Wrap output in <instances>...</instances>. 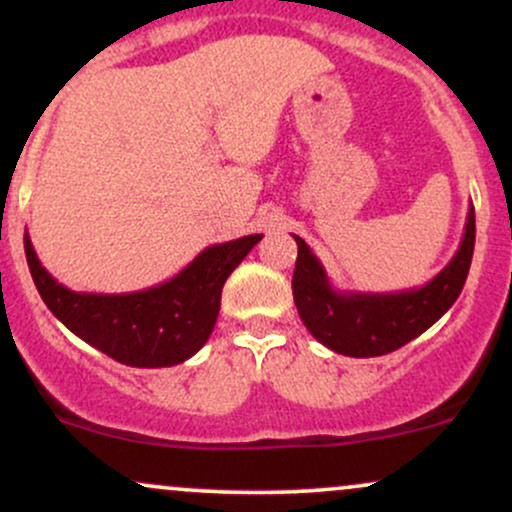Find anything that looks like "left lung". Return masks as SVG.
<instances>
[{
	"mask_svg": "<svg viewBox=\"0 0 512 512\" xmlns=\"http://www.w3.org/2000/svg\"><path fill=\"white\" fill-rule=\"evenodd\" d=\"M474 231V207H469L455 257L428 284L395 293L334 289L313 250L293 236L298 245L293 301L303 325L317 342L344 356L370 358L397 351L424 334L457 301L472 264Z\"/></svg>",
	"mask_w": 512,
	"mask_h": 512,
	"instance_id": "8db88e82",
	"label": "left lung"
}]
</instances>
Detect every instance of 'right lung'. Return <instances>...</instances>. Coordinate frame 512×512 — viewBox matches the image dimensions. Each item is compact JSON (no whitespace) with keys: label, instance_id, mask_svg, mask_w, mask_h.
I'll return each mask as SVG.
<instances>
[{"label":"right lung","instance_id":"1","mask_svg":"<svg viewBox=\"0 0 512 512\" xmlns=\"http://www.w3.org/2000/svg\"><path fill=\"white\" fill-rule=\"evenodd\" d=\"M243 236L209 245L163 284L132 293H81L62 286L23 238L40 298L67 330L132 368L178 366L207 344L221 308V289L233 269L260 243Z\"/></svg>","mask_w":512,"mask_h":512}]
</instances>
